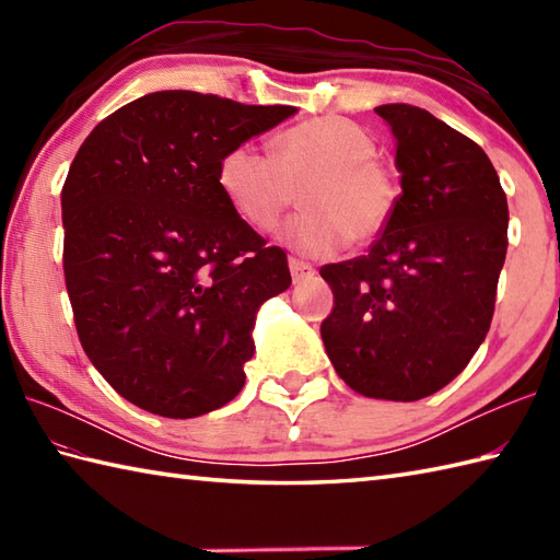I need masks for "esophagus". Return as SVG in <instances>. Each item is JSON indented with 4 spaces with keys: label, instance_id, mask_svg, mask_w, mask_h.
Returning a JSON list of instances; mask_svg holds the SVG:
<instances>
[{
    "label": "esophagus",
    "instance_id": "esophagus-1",
    "mask_svg": "<svg viewBox=\"0 0 560 560\" xmlns=\"http://www.w3.org/2000/svg\"><path fill=\"white\" fill-rule=\"evenodd\" d=\"M289 267H291V277H293V283H303V281H311L315 277V267L307 265V261H301V259H289Z\"/></svg>",
    "mask_w": 560,
    "mask_h": 560
}]
</instances>
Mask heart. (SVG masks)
<instances>
[{
    "label": "heart",
    "instance_id": "obj_1",
    "mask_svg": "<svg viewBox=\"0 0 560 560\" xmlns=\"http://www.w3.org/2000/svg\"><path fill=\"white\" fill-rule=\"evenodd\" d=\"M273 156L237 144L219 163V187L257 231H271L303 187V211L287 223L283 243L303 255H331L368 245L395 217L399 183L375 159L373 135L347 117L325 115L293 125L273 139Z\"/></svg>",
    "mask_w": 560,
    "mask_h": 560
}]
</instances>
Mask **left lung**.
I'll return each instance as SVG.
<instances>
[{
  "mask_svg": "<svg viewBox=\"0 0 560 560\" xmlns=\"http://www.w3.org/2000/svg\"><path fill=\"white\" fill-rule=\"evenodd\" d=\"M401 195L368 255L325 265L319 327L339 377L373 399L416 401L452 383L491 327L508 253V199L479 144L409 103L377 105Z\"/></svg>",
  "mask_w": 560,
  "mask_h": 560,
  "instance_id": "left-lung-1",
  "label": "left lung"
}]
</instances>
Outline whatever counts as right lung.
<instances>
[{"instance_id":"obj_1","label":"right lung","mask_w":560,"mask_h":560,"mask_svg":"<svg viewBox=\"0 0 560 560\" xmlns=\"http://www.w3.org/2000/svg\"><path fill=\"white\" fill-rule=\"evenodd\" d=\"M295 113L156 91L105 117L71 161L62 223L77 331L139 409L195 419L243 389L257 311L291 271L229 205L219 163Z\"/></svg>"}]
</instances>
